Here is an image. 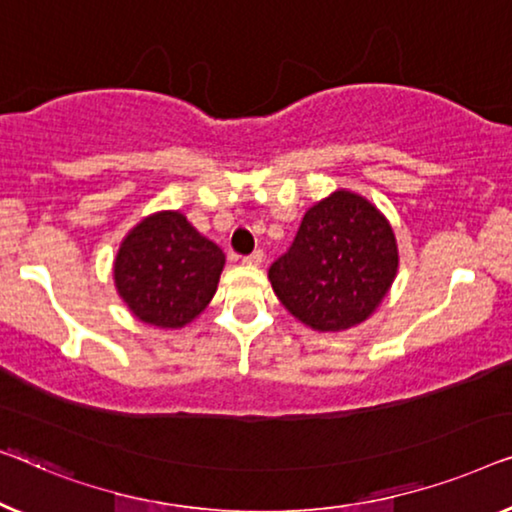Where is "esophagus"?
I'll use <instances>...</instances> for the list:
<instances>
[{
	"instance_id": "34e87169",
	"label": "esophagus",
	"mask_w": 512,
	"mask_h": 512,
	"mask_svg": "<svg viewBox=\"0 0 512 512\" xmlns=\"http://www.w3.org/2000/svg\"><path fill=\"white\" fill-rule=\"evenodd\" d=\"M243 262L250 264V266H259L264 262V253L262 250H255V253H250L248 257H243Z\"/></svg>"
}]
</instances>
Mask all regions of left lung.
<instances>
[{
	"instance_id": "1",
	"label": "left lung",
	"mask_w": 512,
	"mask_h": 512,
	"mask_svg": "<svg viewBox=\"0 0 512 512\" xmlns=\"http://www.w3.org/2000/svg\"><path fill=\"white\" fill-rule=\"evenodd\" d=\"M397 269V239L385 215L362 194L336 190L308 208L269 280L280 304L304 325L343 331L373 315Z\"/></svg>"
}]
</instances>
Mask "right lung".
Returning <instances> with one entry per match:
<instances>
[{
  "label": "right lung",
  "mask_w": 512,
  "mask_h": 512,
  "mask_svg": "<svg viewBox=\"0 0 512 512\" xmlns=\"http://www.w3.org/2000/svg\"><path fill=\"white\" fill-rule=\"evenodd\" d=\"M225 253L201 236L183 213L143 218L120 243L113 262L115 290L146 325L178 329L211 304Z\"/></svg>",
  "instance_id": "right-lung-1"
}]
</instances>
